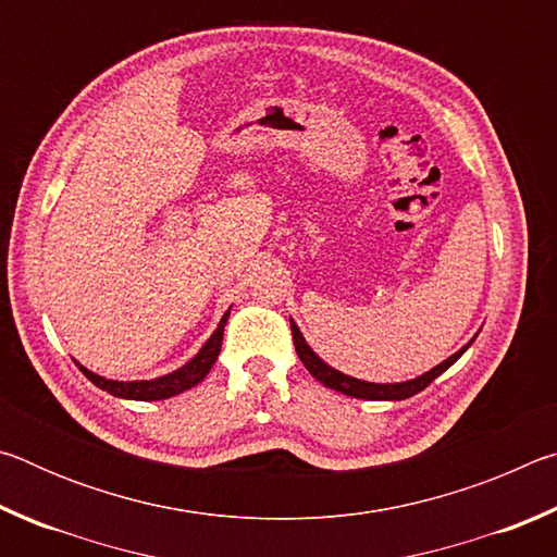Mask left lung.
<instances>
[{"label":"left lung","instance_id":"left-lung-1","mask_svg":"<svg viewBox=\"0 0 557 557\" xmlns=\"http://www.w3.org/2000/svg\"><path fill=\"white\" fill-rule=\"evenodd\" d=\"M289 326H292V338H295V348H297V356L299 361L305 363V369L314 375L319 383H324L326 388H334L344 395H351V398H363V400H405L410 398V395L425 391L428 385L437 379V375L445 373L451 363L457 361V358L467 351V348L474 344V338H471L469 344H465L459 348L457 354H451L445 361L437 363L435 369L425 371L418 379H410V381H403V383H371V381H361V379H354V375H346L342 371H336L329 366L326 361H322L314 354V348L305 342V336H301L299 326L292 322L289 319Z\"/></svg>","mask_w":557,"mask_h":557}]
</instances>
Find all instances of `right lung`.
Returning a JSON list of instances; mask_svg holds the SVG:
<instances>
[{"label": "right lung", "mask_w": 557, "mask_h": 557, "mask_svg": "<svg viewBox=\"0 0 557 557\" xmlns=\"http://www.w3.org/2000/svg\"><path fill=\"white\" fill-rule=\"evenodd\" d=\"M231 317V307L228 312L221 317L219 326H215V332L211 334L209 342L201 346V351L196 354L191 361H186L182 369H176L166 375H159V379H149V381H112L106 379V375H98L88 371L86 366H81L75 361V366L83 371V375L90 383H96L100 391H108L110 395H115V398H125V400H166L172 398V395L184 393L188 388H194V385H199L209 371L213 369L215 358L221 354V344H223V329L225 322H228Z\"/></svg>", "instance_id": "right-lung-1"}]
</instances>
